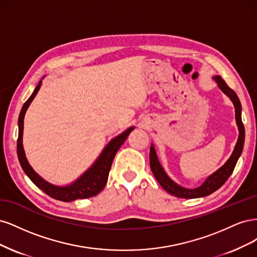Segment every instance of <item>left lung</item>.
Segmentation results:
<instances>
[{"instance_id": "left-lung-1", "label": "left lung", "mask_w": 257, "mask_h": 257, "mask_svg": "<svg viewBox=\"0 0 257 257\" xmlns=\"http://www.w3.org/2000/svg\"><path fill=\"white\" fill-rule=\"evenodd\" d=\"M213 80L217 82L218 86L220 87L222 92L224 93L234 103L236 122L239 130L238 141L234 148L233 154H231V156L225 162V164L214 173H212L210 176L207 177V179L204 181L203 185H201L200 187H197L195 189H187L177 185L176 183H174V181L167 175V173H165L163 168L161 167V164L158 160V157H157L155 147L154 145H152L151 153H150V163H151V169L153 171L154 176L165 191L174 196L181 197V198H196V197L209 195L212 192L217 191L220 187H222L225 184V181L228 179L230 174L233 173L239 157L242 153L243 144H244V127L241 120V103L239 101L237 94L233 89L227 86L225 81L223 80L220 76H214Z\"/></svg>"}]
</instances>
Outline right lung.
I'll return each instance as SVG.
<instances>
[{"label": "right lung", "instance_id": "obj_1", "mask_svg": "<svg viewBox=\"0 0 257 257\" xmlns=\"http://www.w3.org/2000/svg\"><path fill=\"white\" fill-rule=\"evenodd\" d=\"M41 86V80L37 84L34 92L31 95V97L28 100L24 102L20 115L18 119V127H19V135H18V141H17V154L18 159L21 164V168L23 169L24 173L27 174L29 178L34 183L40 190L51 196L55 200L63 201V202H71L74 200H79V198H88L97 195L101 190L104 188L107 177H109V172L111 169V165L113 162V159L115 155H116L119 147L123 144L130 132L135 129V127H130L126 131H123L122 134L117 136L111 140L109 144H107L100 156L98 157V159L95 161V163L90 167L83 175L79 177L74 183L70 184L69 186L65 187H59L54 186L50 183H48L44 178H41L38 174L33 170V168L30 165L26 154H24L23 144H22V137H23V119L24 115L28 110L29 105L33 101V99L37 95L38 90Z\"/></svg>", "mask_w": 257, "mask_h": 257}]
</instances>
